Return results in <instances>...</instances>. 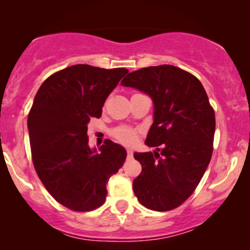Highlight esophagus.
<instances>
[{
  "mask_svg": "<svg viewBox=\"0 0 250 250\" xmlns=\"http://www.w3.org/2000/svg\"><path fill=\"white\" fill-rule=\"evenodd\" d=\"M127 154H128V157H130V159L133 157V150H130V149H128Z\"/></svg>",
  "mask_w": 250,
  "mask_h": 250,
  "instance_id": "1",
  "label": "esophagus"
}]
</instances>
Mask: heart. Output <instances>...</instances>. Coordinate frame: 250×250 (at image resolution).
<instances>
[{
	"mask_svg": "<svg viewBox=\"0 0 250 250\" xmlns=\"http://www.w3.org/2000/svg\"><path fill=\"white\" fill-rule=\"evenodd\" d=\"M114 137L123 145H133L136 141L137 131L130 127H117L113 131Z\"/></svg>",
	"mask_w": 250,
	"mask_h": 250,
	"instance_id": "heart-1",
	"label": "heart"
}]
</instances>
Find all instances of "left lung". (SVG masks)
Listing matches in <instances>:
<instances>
[{"label": "left lung", "instance_id": "8db88e82", "mask_svg": "<svg viewBox=\"0 0 250 250\" xmlns=\"http://www.w3.org/2000/svg\"><path fill=\"white\" fill-rule=\"evenodd\" d=\"M123 87L150 96L154 122L146 145L153 154L134 153L142 171L133 182L137 200L146 208L167 211L194 193L210 162L215 113L202 83L170 64L142 68L122 80Z\"/></svg>", "mask_w": 250, "mask_h": 250}]
</instances>
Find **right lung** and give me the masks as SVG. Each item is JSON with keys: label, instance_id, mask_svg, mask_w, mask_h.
<instances>
[{"label": "right lung", "instance_id": "add662e5", "mask_svg": "<svg viewBox=\"0 0 250 250\" xmlns=\"http://www.w3.org/2000/svg\"><path fill=\"white\" fill-rule=\"evenodd\" d=\"M128 70L75 64L48 77L28 115L31 157L45 189L75 211L101 207L107 183L127 151L105 140L97 151L88 145V123L99 119L109 94Z\"/></svg>", "mask_w": 250, "mask_h": 250}]
</instances>
